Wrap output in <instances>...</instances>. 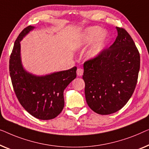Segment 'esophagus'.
I'll list each match as a JSON object with an SVG mask.
<instances>
[{
  "label": "esophagus",
  "mask_w": 149,
  "mask_h": 149,
  "mask_svg": "<svg viewBox=\"0 0 149 149\" xmlns=\"http://www.w3.org/2000/svg\"><path fill=\"white\" fill-rule=\"evenodd\" d=\"M83 73H84V70L82 69L78 68L77 70V75H78V76H81V75H83Z\"/></svg>",
  "instance_id": "1"
}]
</instances>
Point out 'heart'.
<instances>
[{"mask_svg":"<svg viewBox=\"0 0 149 149\" xmlns=\"http://www.w3.org/2000/svg\"><path fill=\"white\" fill-rule=\"evenodd\" d=\"M107 40V33L102 32V29L100 27L93 26L88 28L85 31L80 38L77 40L75 45L77 48L84 47L95 41L93 47L88 53L89 58H95L103 51Z\"/></svg>","mask_w":149,"mask_h":149,"instance_id":"heart-1","label":"heart"}]
</instances>
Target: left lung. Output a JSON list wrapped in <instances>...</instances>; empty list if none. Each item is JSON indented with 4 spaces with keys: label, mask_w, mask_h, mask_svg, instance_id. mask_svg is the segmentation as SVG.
Instances as JSON below:
<instances>
[{
    "label": "left lung",
    "mask_w": 149,
    "mask_h": 149,
    "mask_svg": "<svg viewBox=\"0 0 149 149\" xmlns=\"http://www.w3.org/2000/svg\"><path fill=\"white\" fill-rule=\"evenodd\" d=\"M116 28L114 43L84 63L86 100L100 115L113 113L124 107L134 91L140 70L134 42L125 29Z\"/></svg>",
    "instance_id": "left-lung-1"
}]
</instances>
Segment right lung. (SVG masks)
I'll return each mask as SVG.
<instances>
[{
  "label": "right lung",
  "mask_w": 149,
  "mask_h": 149,
  "mask_svg": "<svg viewBox=\"0 0 149 149\" xmlns=\"http://www.w3.org/2000/svg\"><path fill=\"white\" fill-rule=\"evenodd\" d=\"M34 28H24L15 42L10 56L9 72L17 98L30 115L42 120L58 116L64 107L63 92L76 77V67L45 76H36L23 68L20 56V41Z\"/></svg>",
  "instance_id": "right-lung-1"
}]
</instances>
